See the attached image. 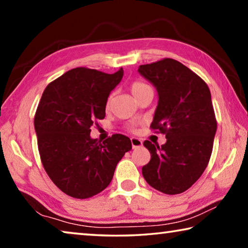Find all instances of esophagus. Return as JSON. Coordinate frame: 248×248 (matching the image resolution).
I'll return each mask as SVG.
<instances>
[{
  "instance_id": "34e87169",
  "label": "esophagus",
  "mask_w": 248,
  "mask_h": 248,
  "mask_svg": "<svg viewBox=\"0 0 248 248\" xmlns=\"http://www.w3.org/2000/svg\"><path fill=\"white\" fill-rule=\"evenodd\" d=\"M131 144H132V148L133 149L141 148V146H142V141L140 139H138V138H131Z\"/></svg>"
}]
</instances>
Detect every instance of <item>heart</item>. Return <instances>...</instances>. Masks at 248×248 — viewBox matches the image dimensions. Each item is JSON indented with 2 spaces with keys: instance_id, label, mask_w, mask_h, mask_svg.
I'll list each match as a JSON object with an SVG mask.
<instances>
[{
  "instance_id": "1",
  "label": "heart",
  "mask_w": 248,
  "mask_h": 248,
  "mask_svg": "<svg viewBox=\"0 0 248 248\" xmlns=\"http://www.w3.org/2000/svg\"><path fill=\"white\" fill-rule=\"evenodd\" d=\"M150 87L148 84H145L143 82H140V81H137V82H133L131 84V93L133 94L134 97H136L137 95H139L141 92H143L144 90L148 89Z\"/></svg>"
}]
</instances>
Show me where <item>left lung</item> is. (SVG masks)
I'll return each instance as SVG.
<instances>
[{
	"label": "left lung",
	"mask_w": 248,
	"mask_h": 248,
	"mask_svg": "<svg viewBox=\"0 0 248 248\" xmlns=\"http://www.w3.org/2000/svg\"><path fill=\"white\" fill-rule=\"evenodd\" d=\"M138 72L156 89L151 128L167 139L162 146L144 141L151 159L142 175L163 194H182L199 179L211 156L217 132L211 93L202 78L174 59L140 65Z\"/></svg>",
	"instance_id": "8db88e82"
}]
</instances>
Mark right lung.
Masks as SVG:
<instances>
[{"label": "right lung", "instance_id": "add662e5", "mask_svg": "<svg viewBox=\"0 0 248 248\" xmlns=\"http://www.w3.org/2000/svg\"><path fill=\"white\" fill-rule=\"evenodd\" d=\"M124 77L77 68L46 87L35 115V131L41 162L53 184L73 198L99 194L114 176L116 166L132 149L124 134L103 143L91 138L96 119H104L110 92Z\"/></svg>", "mask_w": 248, "mask_h": 248}]
</instances>
